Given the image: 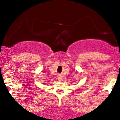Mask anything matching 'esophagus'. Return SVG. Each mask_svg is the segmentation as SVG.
<instances>
[{
	"label": "esophagus",
	"instance_id": "1",
	"mask_svg": "<svg viewBox=\"0 0 120 120\" xmlns=\"http://www.w3.org/2000/svg\"><path fill=\"white\" fill-rule=\"evenodd\" d=\"M57 79H58V80L59 81H62V78L60 77H58V78H57Z\"/></svg>",
	"mask_w": 120,
	"mask_h": 120
}]
</instances>
